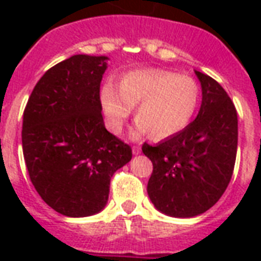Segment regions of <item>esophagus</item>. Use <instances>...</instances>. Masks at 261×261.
<instances>
[{
	"label": "esophagus",
	"mask_w": 261,
	"mask_h": 261,
	"mask_svg": "<svg viewBox=\"0 0 261 261\" xmlns=\"http://www.w3.org/2000/svg\"><path fill=\"white\" fill-rule=\"evenodd\" d=\"M133 153H134V155H140V153H141V147H140V145H134V147H133Z\"/></svg>",
	"instance_id": "34e87169"
}]
</instances>
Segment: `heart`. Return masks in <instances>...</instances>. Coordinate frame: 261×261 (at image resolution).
I'll return each instance as SVG.
<instances>
[{
    "instance_id": "b5f03b06",
    "label": "heart",
    "mask_w": 261,
    "mask_h": 261,
    "mask_svg": "<svg viewBox=\"0 0 261 261\" xmlns=\"http://www.w3.org/2000/svg\"><path fill=\"white\" fill-rule=\"evenodd\" d=\"M198 86L192 78L162 69L133 71L120 80V88L108 82L100 89L106 124L123 130L137 106L136 134L164 140L180 133L192 120L198 103Z\"/></svg>"
}]
</instances>
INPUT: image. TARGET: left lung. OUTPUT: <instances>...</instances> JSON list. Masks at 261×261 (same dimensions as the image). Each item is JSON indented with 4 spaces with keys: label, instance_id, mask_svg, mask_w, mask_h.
<instances>
[{
    "label": "left lung",
    "instance_id": "1",
    "mask_svg": "<svg viewBox=\"0 0 261 261\" xmlns=\"http://www.w3.org/2000/svg\"><path fill=\"white\" fill-rule=\"evenodd\" d=\"M201 106L193 123L142 152L153 170L147 192L155 208L169 217L192 218L218 201L233 173L238 113L218 82L196 71Z\"/></svg>",
    "mask_w": 261,
    "mask_h": 261
}]
</instances>
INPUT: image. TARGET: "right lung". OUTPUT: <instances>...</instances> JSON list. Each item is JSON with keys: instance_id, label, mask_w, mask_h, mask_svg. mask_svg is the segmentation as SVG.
<instances>
[{"instance_id": "1", "label": "right lung", "mask_w": 261, "mask_h": 261, "mask_svg": "<svg viewBox=\"0 0 261 261\" xmlns=\"http://www.w3.org/2000/svg\"><path fill=\"white\" fill-rule=\"evenodd\" d=\"M108 57L76 54L46 71L28 100L22 148L43 201L80 218L108 204L110 179L131 161V148L105 127L100 82Z\"/></svg>"}]
</instances>
